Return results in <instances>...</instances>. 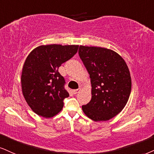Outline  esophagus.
Listing matches in <instances>:
<instances>
[{
	"mask_svg": "<svg viewBox=\"0 0 154 154\" xmlns=\"http://www.w3.org/2000/svg\"><path fill=\"white\" fill-rule=\"evenodd\" d=\"M81 88H79V89H75V90H73V93L74 94H77L78 93H79L81 91Z\"/></svg>",
	"mask_w": 154,
	"mask_h": 154,
	"instance_id": "34e87169",
	"label": "esophagus"
}]
</instances>
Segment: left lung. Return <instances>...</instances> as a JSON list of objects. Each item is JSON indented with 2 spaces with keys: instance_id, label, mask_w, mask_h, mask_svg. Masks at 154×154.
Instances as JSON below:
<instances>
[{
  "instance_id": "left-lung-1",
  "label": "left lung",
  "mask_w": 154,
  "mask_h": 154,
  "mask_svg": "<svg viewBox=\"0 0 154 154\" xmlns=\"http://www.w3.org/2000/svg\"><path fill=\"white\" fill-rule=\"evenodd\" d=\"M80 58L90 75L91 100L82 106L94 121H109L126 105L131 91V78L126 63L114 51L80 45Z\"/></svg>"
}]
</instances>
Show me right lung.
Instances as JSON below:
<instances>
[{"instance_id":"obj_1","label":"right lung","mask_w":154,"mask_h":154,"mask_svg":"<svg viewBox=\"0 0 154 154\" xmlns=\"http://www.w3.org/2000/svg\"><path fill=\"white\" fill-rule=\"evenodd\" d=\"M78 49L79 45H42L28 54L22 69V93L37 115L48 119L61 111L63 100L69 94L64 88L65 80L58 68Z\"/></svg>"}]
</instances>
